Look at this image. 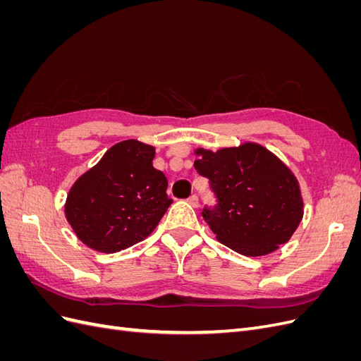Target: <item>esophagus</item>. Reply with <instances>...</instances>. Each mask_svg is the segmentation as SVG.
Returning <instances> with one entry per match:
<instances>
[{
  "label": "esophagus",
  "mask_w": 361,
  "mask_h": 361,
  "mask_svg": "<svg viewBox=\"0 0 361 361\" xmlns=\"http://www.w3.org/2000/svg\"><path fill=\"white\" fill-rule=\"evenodd\" d=\"M192 207H197L199 206V197L197 195H191V197H188V200H187Z\"/></svg>",
  "instance_id": "esophagus-1"
}]
</instances>
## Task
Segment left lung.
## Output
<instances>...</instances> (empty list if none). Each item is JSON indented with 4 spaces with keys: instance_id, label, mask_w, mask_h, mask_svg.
I'll list each match as a JSON object with an SVG mask.
<instances>
[{
    "instance_id": "obj_1",
    "label": "left lung",
    "mask_w": 361,
    "mask_h": 361,
    "mask_svg": "<svg viewBox=\"0 0 361 361\" xmlns=\"http://www.w3.org/2000/svg\"><path fill=\"white\" fill-rule=\"evenodd\" d=\"M194 169L209 179L216 204L203 218L216 239L236 253L265 256L288 243L302 218L297 178L256 143L216 152L195 150Z\"/></svg>"
}]
</instances>
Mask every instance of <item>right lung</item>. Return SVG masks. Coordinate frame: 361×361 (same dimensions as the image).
<instances>
[{"label": "right lung", "mask_w": 361, "mask_h": 361, "mask_svg": "<svg viewBox=\"0 0 361 361\" xmlns=\"http://www.w3.org/2000/svg\"><path fill=\"white\" fill-rule=\"evenodd\" d=\"M155 147L120 141L73 183L66 218L81 241L116 253L147 238L173 203L166 174L152 166Z\"/></svg>", "instance_id": "obj_1"}]
</instances>
